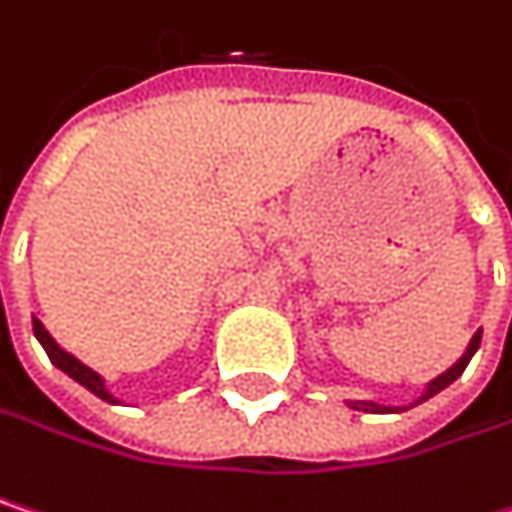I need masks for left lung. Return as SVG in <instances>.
<instances>
[{"label": "left lung", "instance_id": "left-lung-1", "mask_svg": "<svg viewBox=\"0 0 512 512\" xmlns=\"http://www.w3.org/2000/svg\"><path fill=\"white\" fill-rule=\"evenodd\" d=\"M480 335H483V332L477 329V332H474V338H471V344L465 347V353L460 356V361H457V364H451V367H448L445 373H439L436 379H430V382H427V388H424V394H421L412 406H418V403L430 400L433 394L445 391L451 382H457V379H460L462 370L468 367V361H471V356H474V353H477V347H480ZM347 406H350V409H358V412H373V415H382V412H403V409H406V406H382V403H373V400H350Z\"/></svg>", "mask_w": 512, "mask_h": 512}]
</instances>
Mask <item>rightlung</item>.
<instances>
[{
	"instance_id": "1",
	"label": "right lung",
	"mask_w": 512,
	"mask_h": 512,
	"mask_svg": "<svg viewBox=\"0 0 512 512\" xmlns=\"http://www.w3.org/2000/svg\"><path fill=\"white\" fill-rule=\"evenodd\" d=\"M32 329H35V338L41 341V347L47 350V356H50V361L61 370V373H67L70 379H76L82 388H88L91 394H97L100 400H106V403H118V397L106 388V379L97 373V370H91L88 364H82L76 356H70L67 350H61L58 344H55V338H52L50 332L44 329V323L35 317L32 320Z\"/></svg>"
}]
</instances>
